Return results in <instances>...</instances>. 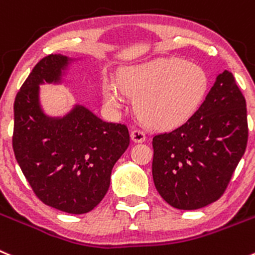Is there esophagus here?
<instances>
[{"mask_svg": "<svg viewBox=\"0 0 255 255\" xmlns=\"http://www.w3.org/2000/svg\"><path fill=\"white\" fill-rule=\"evenodd\" d=\"M130 138H132V141L135 142V143H141V142L146 141V134H144L143 130L135 128V129H133L132 132H130Z\"/></svg>", "mask_w": 255, "mask_h": 255, "instance_id": "obj_1", "label": "esophagus"}]
</instances>
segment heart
I'll return each instance as SVG.
<instances>
[{
  "label": "heart",
  "instance_id": "obj_1",
  "mask_svg": "<svg viewBox=\"0 0 255 255\" xmlns=\"http://www.w3.org/2000/svg\"><path fill=\"white\" fill-rule=\"evenodd\" d=\"M208 88L201 66L184 59L161 58L126 68L120 82L104 80L103 97L112 108H120L127 94L135 97L134 111L146 125L171 129L196 113Z\"/></svg>",
  "mask_w": 255,
  "mask_h": 255
}]
</instances>
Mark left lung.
<instances>
[{
  "label": "left lung",
  "mask_w": 255,
  "mask_h": 255,
  "mask_svg": "<svg viewBox=\"0 0 255 255\" xmlns=\"http://www.w3.org/2000/svg\"><path fill=\"white\" fill-rule=\"evenodd\" d=\"M247 104L224 70L196 113L153 137L152 176L158 194L180 210H196L224 194L247 148Z\"/></svg>",
  "instance_id": "left-lung-1"
}]
</instances>
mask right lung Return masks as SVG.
Masks as SVG:
<instances>
[{"instance_id": "right-lung-1", "label": "right lung", "mask_w": 255, "mask_h": 255, "mask_svg": "<svg viewBox=\"0 0 255 255\" xmlns=\"http://www.w3.org/2000/svg\"><path fill=\"white\" fill-rule=\"evenodd\" d=\"M73 59L45 56L13 104L12 147L26 180L42 203L69 214L93 210L106 196L114 163L129 146L128 128L102 121L75 104L64 117L45 114L40 84H59Z\"/></svg>"}]
</instances>
